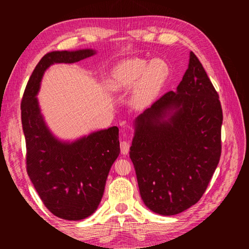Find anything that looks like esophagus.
<instances>
[{
  "label": "esophagus",
  "instance_id": "34e87169",
  "mask_svg": "<svg viewBox=\"0 0 249 249\" xmlns=\"http://www.w3.org/2000/svg\"><path fill=\"white\" fill-rule=\"evenodd\" d=\"M129 142L128 141H122L121 142V152H122V154H124V155H126V154H128V152H129Z\"/></svg>",
  "mask_w": 249,
  "mask_h": 249
}]
</instances>
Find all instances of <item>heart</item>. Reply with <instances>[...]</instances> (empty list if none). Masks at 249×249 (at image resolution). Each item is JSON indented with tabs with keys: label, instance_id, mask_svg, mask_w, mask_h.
I'll return each mask as SVG.
<instances>
[{
	"label": "heart",
	"instance_id": "b5f03b06",
	"mask_svg": "<svg viewBox=\"0 0 249 249\" xmlns=\"http://www.w3.org/2000/svg\"><path fill=\"white\" fill-rule=\"evenodd\" d=\"M169 77V66L161 59H128L111 70L107 79L113 91L134 87L133 99L137 105H145L155 98Z\"/></svg>",
	"mask_w": 249,
	"mask_h": 249
}]
</instances>
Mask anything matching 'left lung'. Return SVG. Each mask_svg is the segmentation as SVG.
I'll list each match as a JSON object with an SVG mask.
<instances>
[{
	"label": "left lung",
	"mask_w": 249,
	"mask_h": 249,
	"mask_svg": "<svg viewBox=\"0 0 249 249\" xmlns=\"http://www.w3.org/2000/svg\"><path fill=\"white\" fill-rule=\"evenodd\" d=\"M223 110L194 52L177 91L135 120L129 156L140 196L154 213L176 215L202 197L221 154Z\"/></svg>",
	"instance_id": "8db88e82"
}]
</instances>
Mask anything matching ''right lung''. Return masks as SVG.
I'll return each instance as SVG.
<instances>
[{
  "label": "right lung",
  "instance_id": "obj_1",
  "mask_svg": "<svg viewBox=\"0 0 249 249\" xmlns=\"http://www.w3.org/2000/svg\"><path fill=\"white\" fill-rule=\"evenodd\" d=\"M95 53L83 49L45 54L32 72L21 100L26 171L46 208L62 219L81 220L98 208L110 168L120 154L119 128L113 126L72 142L61 141L46 125L36 95L49 66L76 63Z\"/></svg>",
  "mask_w": 249,
  "mask_h": 249
}]
</instances>
